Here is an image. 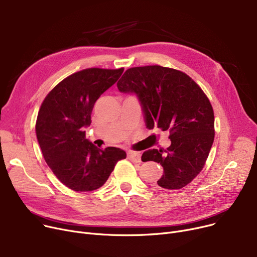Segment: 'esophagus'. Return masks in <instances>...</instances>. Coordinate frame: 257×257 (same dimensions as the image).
<instances>
[{
  "instance_id": "1",
  "label": "esophagus",
  "mask_w": 257,
  "mask_h": 257,
  "mask_svg": "<svg viewBox=\"0 0 257 257\" xmlns=\"http://www.w3.org/2000/svg\"><path fill=\"white\" fill-rule=\"evenodd\" d=\"M128 157L134 161V163H141V153L140 152H128Z\"/></svg>"
}]
</instances>
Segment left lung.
Segmentation results:
<instances>
[{"label":"left lung","instance_id":"left-lung-1","mask_svg":"<svg viewBox=\"0 0 257 257\" xmlns=\"http://www.w3.org/2000/svg\"><path fill=\"white\" fill-rule=\"evenodd\" d=\"M121 93L138 97L148 129L170 131L167 150L144 152L143 161L164 168L156 186L179 190L203 169L214 139L211 104L199 85L186 74L160 65L132 67L117 82Z\"/></svg>","mask_w":257,"mask_h":257}]
</instances>
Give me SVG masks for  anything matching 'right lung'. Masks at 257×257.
<instances>
[{
  "instance_id": "obj_1",
  "label": "right lung",
  "mask_w": 257,
  "mask_h": 257,
  "mask_svg": "<svg viewBox=\"0 0 257 257\" xmlns=\"http://www.w3.org/2000/svg\"><path fill=\"white\" fill-rule=\"evenodd\" d=\"M124 69H86L63 79L44 100L36 119V137L46 163L75 192L101 187L126 152L101 150L85 139L94 103L111 87Z\"/></svg>"
}]
</instances>
